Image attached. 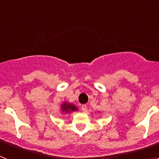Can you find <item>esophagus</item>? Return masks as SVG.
Segmentation results:
<instances>
[{
    "label": "esophagus",
    "instance_id": "1",
    "mask_svg": "<svg viewBox=\"0 0 159 159\" xmlns=\"http://www.w3.org/2000/svg\"><path fill=\"white\" fill-rule=\"evenodd\" d=\"M81 110H82L83 111H87V106H86V105H82V107H81Z\"/></svg>",
    "mask_w": 159,
    "mask_h": 159
}]
</instances>
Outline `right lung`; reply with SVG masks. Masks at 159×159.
I'll use <instances>...</instances> for the list:
<instances>
[{
	"instance_id": "obj_1",
	"label": "right lung",
	"mask_w": 159,
	"mask_h": 159,
	"mask_svg": "<svg viewBox=\"0 0 159 159\" xmlns=\"http://www.w3.org/2000/svg\"><path fill=\"white\" fill-rule=\"evenodd\" d=\"M61 109H62L63 111L66 112V113H68V112L76 111L77 107L75 105H73L72 103H68V102H65L61 105Z\"/></svg>"
}]
</instances>
